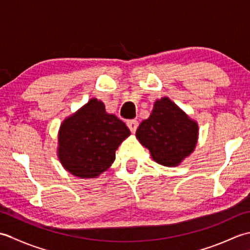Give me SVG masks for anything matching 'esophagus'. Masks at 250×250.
Wrapping results in <instances>:
<instances>
[{
	"label": "esophagus",
	"instance_id": "1",
	"mask_svg": "<svg viewBox=\"0 0 250 250\" xmlns=\"http://www.w3.org/2000/svg\"><path fill=\"white\" fill-rule=\"evenodd\" d=\"M126 125H128V128L130 129L132 133H134V132L137 129V126H139V121H137V120H128V121H126Z\"/></svg>",
	"mask_w": 250,
	"mask_h": 250
}]
</instances>
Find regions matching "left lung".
<instances>
[{
	"label": "left lung",
	"mask_w": 250,
	"mask_h": 250,
	"mask_svg": "<svg viewBox=\"0 0 250 250\" xmlns=\"http://www.w3.org/2000/svg\"><path fill=\"white\" fill-rule=\"evenodd\" d=\"M135 135L153 161L163 167H178L195 149L199 125L163 97L156 101L150 116L141 122Z\"/></svg>",
	"instance_id": "1"
}]
</instances>
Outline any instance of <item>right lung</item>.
<instances>
[{"mask_svg":"<svg viewBox=\"0 0 250 250\" xmlns=\"http://www.w3.org/2000/svg\"><path fill=\"white\" fill-rule=\"evenodd\" d=\"M130 130L124 121L105 110L95 98L66 117L58 132V158L68 173L97 178L113 164L116 150Z\"/></svg>","mask_w":250,"mask_h":250,"instance_id":"right-lung-1","label":"right lung"}]
</instances>
